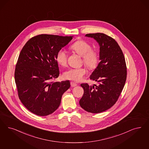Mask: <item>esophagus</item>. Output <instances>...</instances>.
<instances>
[{
	"label": "esophagus",
	"instance_id": "esophagus-1",
	"mask_svg": "<svg viewBox=\"0 0 149 149\" xmlns=\"http://www.w3.org/2000/svg\"><path fill=\"white\" fill-rule=\"evenodd\" d=\"M70 85H71V86H72V87H75V86H77V84L74 82H70Z\"/></svg>",
	"mask_w": 149,
	"mask_h": 149
}]
</instances>
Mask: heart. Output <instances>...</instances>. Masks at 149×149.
<instances>
[{
	"mask_svg": "<svg viewBox=\"0 0 149 149\" xmlns=\"http://www.w3.org/2000/svg\"><path fill=\"white\" fill-rule=\"evenodd\" d=\"M70 49L79 56H82L84 65L89 69L93 70L97 67L99 57L97 52L92 49L91 46L84 40H79L74 42L70 46ZM56 61L62 67L67 65L68 56L65 51L61 49L56 53ZM87 71L85 68H71L64 72L63 77L77 82L80 81L86 75Z\"/></svg>",
	"mask_w": 149,
	"mask_h": 149,
	"instance_id": "b5f03b06",
	"label": "heart"
}]
</instances>
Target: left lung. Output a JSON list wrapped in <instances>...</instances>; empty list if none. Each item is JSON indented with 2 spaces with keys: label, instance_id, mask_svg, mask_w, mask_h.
<instances>
[{
  "label": "left lung",
  "instance_id": "8db88e82",
  "mask_svg": "<svg viewBox=\"0 0 149 149\" xmlns=\"http://www.w3.org/2000/svg\"><path fill=\"white\" fill-rule=\"evenodd\" d=\"M100 45V60L90 79L97 86L81 84L84 93L79 103L88 112L101 113L117 101L127 79V66L123 52L114 39L102 33H88Z\"/></svg>",
  "mask_w": 149,
  "mask_h": 149
}]
</instances>
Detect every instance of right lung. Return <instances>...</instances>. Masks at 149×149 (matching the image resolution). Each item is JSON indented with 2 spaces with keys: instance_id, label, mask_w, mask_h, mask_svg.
I'll list each match as a JSON object with an SVG mask.
<instances>
[{
  "instance_id": "1",
  "label": "right lung",
  "mask_w": 149,
  "mask_h": 149,
  "mask_svg": "<svg viewBox=\"0 0 149 149\" xmlns=\"http://www.w3.org/2000/svg\"><path fill=\"white\" fill-rule=\"evenodd\" d=\"M72 39V36L42 34L32 37L21 49L15 81L21 102L32 113L40 116L53 113L70 86L69 80H52L59 75L56 53Z\"/></svg>"
}]
</instances>
